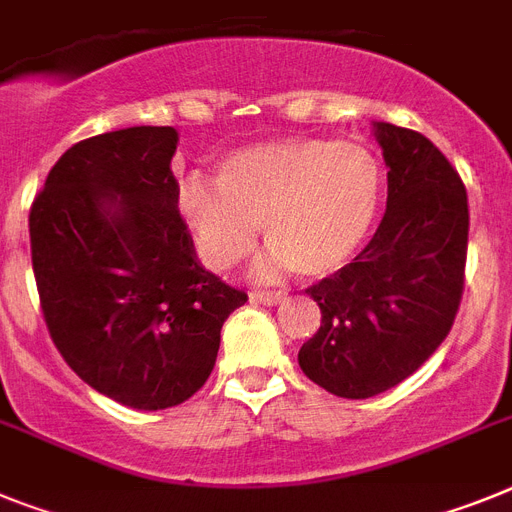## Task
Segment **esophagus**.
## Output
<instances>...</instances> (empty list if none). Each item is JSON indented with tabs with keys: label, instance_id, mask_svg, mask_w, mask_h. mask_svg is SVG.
Masks as SVG:
<instances>
[{
	"label": "esophagus",
	"instance_id": "1",
	"mask_svg": "<svg viewBox=\"0 0 512 512\" xmlns=\"http://www.w3.org/2000/svg\"><path fill=\"white\" fill-rule=\"evenodd\" d=\"M249 299H252V302H260V304H278L286 299V294H281V291L255 289V291H249Z\"/></svg>",
	"mask_w": 512,
	"mask_h": 512
}]
</instances>
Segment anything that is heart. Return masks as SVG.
I'll return each instance as SVG.
<instances>
[{"label":"heart","instance_id":"b5f03b06","mask_svg":"<svg viewBox=\"0 0 512 512\" xmlns=\"http://www.w3.org/2000/svg\"><path fill=\"white\" fill-rule=\"evenodd\" d=\"M382 197V169L359 143L289 137L242 148L218 163L216 184L187 179L179 210L205 263L231 270L252 252L263 223L260 276L299 270L333 276L367 242Z\"/></svg>","mask_w":512,"mask_h":512}]
</instances>
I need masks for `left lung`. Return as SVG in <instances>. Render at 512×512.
<instances>
[{"label": "left lung", "mask_w": 512, "mask_h": 512, "mask_svg": "<svg viewBox=\"0 0 512 512\" xmlns=\"http://www.w3.org/2000/svg\"><path fill=\"white\" fill-rule=\"evenodd\" d=\"M388 163V208L367 247L309 286L322 322L299 367L341 398L395 388L435 354L463 296L468 197L422 132L375 122Z\"/></svg>", "instance_id": "left-lung-1"}]
</instances>
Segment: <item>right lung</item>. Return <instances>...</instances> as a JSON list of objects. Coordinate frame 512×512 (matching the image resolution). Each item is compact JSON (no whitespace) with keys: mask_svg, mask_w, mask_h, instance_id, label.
<instances>
[{"mask_svg":"<svg viewBox=\"0 0 512 512\" xmlns=\"http://www.w3.org/2000/svg\"><path fill=\"white\" fill-rule=\"evenodd\" d=\"M174 127L72 145L30 205L46 328L72 372L140 411L179 406L213 372L247 294L197 263L171 174Z\"/></svg>","mask_w":512,"mask_h":512,"instance_id":"add662e5","label":"right lung"}]
</instances>
